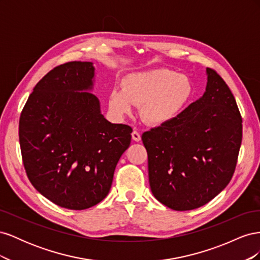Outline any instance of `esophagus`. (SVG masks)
<instances>
[{"instance_id": "1", "label": "esophagus", "mask_w": 260, "mask_h": 260, "mask_svg": "<svg viewBox=\"0 0 260 260\" xmlns=\"http://www.w3.org/2000/svg\"><path fill=\"white\" fill-rule=\"evenodd\" d=\"M132 139L136 141V142H139V141H141V135H140V132L139 131H137V130H133V132H132Z\"/></svg>"}]
</instances>
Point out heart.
Masks as SVG:
<instances>
[{"mask_svg": "<svg viewBox=\"0 0 260 260\" xmlns=\"http://www.w3.org/2000/svg\"><path fill=\"white\" fill-rule=\"evenodd\" d=\"M192 83L184 75L167 68H155L123 78L122 90L114 89L109 106L117 114H128L141 105V116L149 124L158 125L176 118L190 99Z\"/></svg>", "mask_w": 260, "mask_h": 260, "instance_id": "1", "label": "heart"}]
</instances>
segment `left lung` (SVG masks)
Wrapping results in <instances>:
<instances>
[{
    "instance_id": "8db88e82",
    "label": "left lung",
    "mask_w": 260,
    "mask_h": 260,
    "mask_svg": "<svg viewBox=\"0 0 260 260\" xmlns=\"http://www.w3.org/2000/svg\"><path fill=\"white\" fill-rule=\"evenodd\" d=\"M206 92L174 119L142 135L152 193L165 206L205 205L230 182L242 143V116L229 86L207 68Z\"/></svg>"
}]
</instances>
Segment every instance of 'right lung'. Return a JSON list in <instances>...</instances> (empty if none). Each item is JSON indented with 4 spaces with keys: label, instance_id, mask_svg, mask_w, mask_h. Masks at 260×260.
Wrapping results in <instances>:
<instances>
[{
    "label": "right lung",
    "instance_id": "add662e5",
    "mask_svg": "<svg viewBox=\"0 0 260 260\" xmlns=\"http://www.w3.org/2000/svg\"><path fill=\"white\" fill-rule=\"evenodd\" d=\"M90 61L54 67L30 94L19 118L23 167L38 192L56 205L82 210L103 201L131 142L132 128L100 112Z\"/></svg>",
    "mask_w": 260,
    "mask_h": 260
}]
</instances>
